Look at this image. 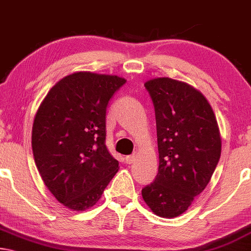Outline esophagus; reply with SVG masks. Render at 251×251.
<instances>
[{"label":"esophagus","instance_id":"34e87169","mask_svg":"<svg viewBox=\"0 0 251 251\" xmlns=\"http://www.w3.org/2000/svg\"><path fill=\"white\" fill-rule=\"evenodd\" d=\"M137 159V156L136 155H130V156H126V164H133L134 161Z\"/></svg>","mask_w":251,"mask_h":251}]
</instances>
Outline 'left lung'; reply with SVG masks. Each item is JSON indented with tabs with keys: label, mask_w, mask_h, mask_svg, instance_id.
<instances>
[{
	"label": "left lung",
	"mask_w": 251,
	"mask_h": 251,
	"mask_svg": "<svg viewBox=\"0 0 251 251\" xmlns=\"http://www.w3.org/2000/svg\"><path fill=\"white\" fill-rule=\"evenodd\" d=\"M145 87L155 107L159 167L142 198L155 214L175 218L209 184L221 156V137L201 92L168 77L150 79Z\"/></svg>",
	"instance_id": "1"
}]
</instances>
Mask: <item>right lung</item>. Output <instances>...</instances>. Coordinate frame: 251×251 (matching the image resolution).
Instances as JSON below:
<instances>
[{"label":"right lung","instance_id":"add662e5","mask_svg":"<svg viewBox=\"0 0 251 251\" xmlns=\"http://www.w3.org/2000/svg\"><path fill=\"white\" fill-rule=\"evenodd\" d=\"M125 83L119 76L74 73L51 87L37 111L34 163L50 193L68 209L95 205L119 171L105 145L106 107Z\"/></svg>","mask_w":251,"mask_h":251}]
</instances>
